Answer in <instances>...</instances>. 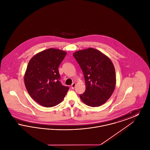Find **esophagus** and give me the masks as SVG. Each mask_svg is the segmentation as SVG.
<instances>
[{
  "mask_svg": "<svg viewBox=\"0 0 150 150\" xmlns=\"http://www.w3.org/2000/svg\"><path fill=\"white\" fill-rule=\"evenodd\" d=\"M75 86H76V84H75V83H73V84H72L71 86V88L72 89H74L75 88Z\"/></svg>",
  "mask_w": 150,
  "mask_h": 150,
  "instance_id": "34e87169",
  "label": "esophagus"
}]
</instances>
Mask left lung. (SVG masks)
I'll return each instance as SVG.
<instances>
[{
  "instance_id": "1",
  "label": "left lung",
  "mask_w": 150,
  "mask_h": 150,
  "mask_svg": "<svg viewBox=\"0 0 150 150\" xmlns=\"http://www.w3.org/2000/svg\"><path fill=\"white\" fill-rule=\"evenodd\" d=\"M83 72L86 91L80 94L88 106L98 107L111 96L116 85L114 66L111 59L92 48L78 50L73 54Z\"/></svg>"
}]
</instances>
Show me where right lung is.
Masks as SVG:
<instances>
[{
	"instance_id": "add662e5",
	"label": "right lung",
	"mask_w": 150,
	"mask_h": 150,
	"mask_svg": "<svg viewBox=\"0 0 150 150\" xmlns=\"http://www.w3.org/2000/svg\"><path fill=\"white\" fill-rule=\"evenodd\" d=\"M66 55L64 50L50 48L35 54L30 60L24 83L31 97L44 107L60 103L69 89L60 82L58 67Z\"/></svg>"
}]
</instances>
